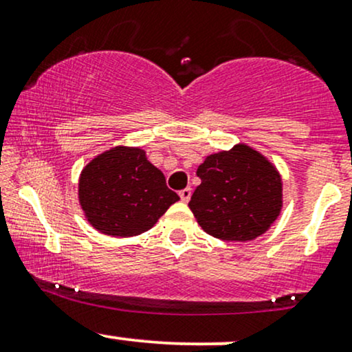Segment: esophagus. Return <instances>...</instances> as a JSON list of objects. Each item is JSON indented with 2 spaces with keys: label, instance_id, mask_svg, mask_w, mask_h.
Wrapping results in <instances>:
<instances>
[{
  "label": "esophagus",
  "instance_id": "esophagus-1",
  "mask_svg": "<svg viewBox=\"0 0 352 352\" xmlns=\"http://www.w3.org/2000/svg\"><path fill=\"white\" fill-rule=\"evenodd\" d=\"M179 195H180L182 201H185V204H187V201L190 200V197H192V190H190V188H184V190H182V192L179 193Z\"/></svg>",
  "mask_w": 352,
  "mask_h": 352
}]
</instances>
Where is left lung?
<instances>
[{
    "label": "left lung",
    "mask_w": 352,
    "mask_h": 352,
    "mask_svg": "<svg viewBox=\"0 0 352 352\" xmlns=\"http://www.w3.org/2000/svg\"><path fill=\"white\" fill-rule=\"evenodd\" d=\"M201 184L188 207L208 235L252 241L272 228L283 208V179L268 157L236 144L205 157L197 168Z\"/></svg>",
    "instance_id": "obj_1"
}]
</instances>
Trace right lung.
<instances>
[{"label":"right lung","instance_id":"right-lung-1","mask_svg":"<svg viewBox=\"0 0 352 352\" xmlns=\"http://www.w3.org/2000/svg\"><path fill=\"white\" fill-rule=\"evenodd\" d=\"M78 200L92 228L127 238L151 230L180 199L144 148L116 145L84 165Z\"/></svg>","mask_w":352,"mask_h":352}]
</instances>
